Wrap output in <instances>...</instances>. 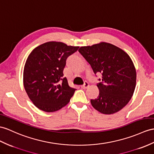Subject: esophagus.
Masks as SVG:
<instances>
[{
	"mask_svg": "<svg viewBox=\"0 0 154 154\" xmlns=\"http://www.w3.org/2000/svg\"><path fill=\"white\" fill-rule=\"evenodd\" d=\"M89 84L87 82H85V83H84V85H82V86H81V88H82V89H86V88H89Z\"/></svg>",
	"mask_w": 154,
	"mask_h": 154,
	"instance_id": "esophagus-1",
	"label": "esophagus"
}]
</instances>
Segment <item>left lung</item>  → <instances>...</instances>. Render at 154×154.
I'll use <instances>...</instances> for the list:
<instances>
[{"label":"left lung","instance_id":"obj_1","mask_svg":"<svg viewBox=\"0 0 154 154\" xmlns=\"http://www.w3.org/2000/svg\"><path fill=\"white\" fill-rule=\"evenodd\" d=\"M78 51L95 74H102V82L97 85L99 95L91 100L93 107L104 114L122 110L129 102L136 86V69L129 55L122 49L104 42L82 46Z\"/></svg>","mask_w":154,"mask_h":154}]
</instances>
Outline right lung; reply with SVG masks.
<instances>
[{
	"mask_svg": "<svg viewBox=\"0 0 154 154\" xmlns=\"http://www.w3.org/2000/svg\"><path fill=\"white\" fill-rule=\"evenodd\" d=\"M79 46L51 41L37 46L25 62L23 85L28 97L38 109L57 111L66 106L76 89L63 76L66 60Z\"/></svg>",
	"mask_w": 154,
	"mask_h": 154,
	"instance_id": "right-lung-1",
	"label": "right lung"
}]
</instances>
